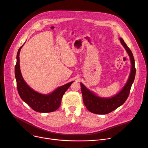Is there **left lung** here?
Listing matches in <instances>:
<instances>
[{"instance_id": "1", "label": "left lung", "mask_w": 148, "mask_h": 148, "mask_svg": "<svg viewBox=\"0 0 148 148\" xmlns=\"http://www.w3.org/2000/svg\"><path fill=\"white\" fill-rule=\"evenodd\" d=\"M121 44L130 57L131 70L128 80L121 90L113 96L104 97L97 96L80 83L83 100L84 105L90 112L97 114H107L121 106L129 96L131 87L134 80L136 68L134 59L130 49L128 47L123 39L119 38Z\"/></svg>"}]
</instances>
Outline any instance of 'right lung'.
<instances>
[{
  "instance_id": "right-lung-1",
  "label": "right lung",
  "mask_w": 148,
  "mask_h": 148,
  "mask_svg": "<svg viewBox=\"0 0 148 148\" xmlns=\"http://www.w3.org/2000/svg\"><path fill=\"white\" fill-rule=\"evenodd\" d=\"M24 45L18 49L16 64L15 66V75L19 95L24 102L36 112L45 113L53 112L60 108L62 96L74 81L57 87L49 94H42L34 90L24 80L20 70L19 53Z\"/></svg>"
}]
</instances>
